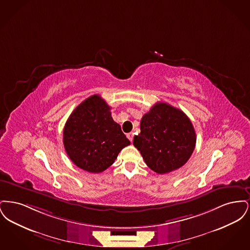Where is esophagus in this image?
Returning a JSON list of instances; mask_svg holds the SVG:
<instances>
[{
    "mask_svg": "<svg viewBox=\"0 0 250 250\" xmlns=\"http://www.w3.org/2000/svg\"><path fill=\"white\" fill-rule=\"evenodd\" d=\"M133 137H134V134L133 133H128L127 134V138H128V140L132 142L133 141Z\"/></svg>",
    "mask_w": 250,
    "mask_h": 250,
    "instance_id": "esophagus-1",
    "label": "esophagus"
}]
</instances>
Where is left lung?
<instances>
[{
  "mask_svg": "<svg viewBox=\"0 0 250 250\" xmlns=\"http://www.w3.org/2000/svg\"><path fill=\"white\" fill-rule=\"evenodd\" d=\"M134 146L146 165L158 174L184 166L195 149L196 133L189 118L179 108L156 103L143 115Z\"/></svg>",
  "mask_w": 250,
  "mask_h": 250,
  "instance_id": "obj_1",
  "label": "left lung"
}]
</instances>
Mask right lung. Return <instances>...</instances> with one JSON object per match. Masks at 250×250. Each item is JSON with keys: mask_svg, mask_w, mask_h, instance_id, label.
I'll use <instances>...</instances> for the list:
<instances>
[{"mask_svg": "<svg viewBox=\"0 0 250 250\" xmlns=\"http://www.w3.org/2000/svg\"><path fill=\"white\" fill-rule=\"evenodd\" d=\"M63 146L72 162L92 173L114 163L120 151L130 142L115 123L110 107L94 95L74 109L63 128Z\"/></svg>", "mask_w": 250, "mask_h": 250, "instance_id": "1", "label": "right lung"}]
</instances>
